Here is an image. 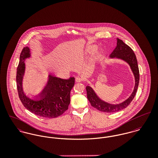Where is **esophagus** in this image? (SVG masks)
<instances>
[{
  "instance_id": "obj_1",
  "label": "esophagus",
  "mask_w": 158,
  "mask_h": 158,
  "mask_svg": "<svg viewBox=\"0 0 158 158\" xmlns=\"http://www.w3.org/2000/svg\"><path fill=\"white\" fill-rule=\"evenodd\" d=\"M75 81L77 83H80V82H81L83 81V79L81 78H80V77H77L76 79H75Z\"/></svg>"
}]
</instances>
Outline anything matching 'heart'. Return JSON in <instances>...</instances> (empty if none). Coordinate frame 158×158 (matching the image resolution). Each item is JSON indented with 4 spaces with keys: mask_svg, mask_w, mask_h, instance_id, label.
I'll list each match as a JSON object with an SVG mask.
<instances>
[{
    "mask_svg": "<svg viewBox=\"0 0 158 158\" xmlns=\"http://www.w3.org/2000/svg\"><path fill=\"white\" fill-rule=\"evenodd\" d=\"M96 48V46L95 45H89L88 47H86V50H85V52L87 53H90L92 52H93ZM95 55H93L92 56V60H94L95 58Z\"/></svg>",
    "mask_w": 158,
    "mask_h": 158,
    "instance_id": "obj_1",
    "label": "heart"
}]
</instances>
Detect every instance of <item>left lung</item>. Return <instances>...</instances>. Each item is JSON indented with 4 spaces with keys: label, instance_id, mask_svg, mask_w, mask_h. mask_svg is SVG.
Masks as SVG:
<instances>
[{
    "label": "left lung",
    "instance_id": "8db88e82",
    "mask_svg": "<svg viewBox=\"0 0 158 158\" xmlns=\"http://www.w3.org/2000/svg\"><path fill=\"white\" fill-rule=\"evenodd\" d=\"M111 58H116L122 60L127 62L133 73L135 80V85L134 90L131 95L124 102L118 104H111L102 100L97 95L90 86L86 87L87 92V97L91 105L98 111L105 113H115L119 111L127 108L133 100L137 90L139 82V70L137 65V61L133 50L130 47L127 45L122 40L117 39V46L110 55Z\"/></svg>",
    "mask_w": 158,
    "mask_h": 158
}]
</instances>
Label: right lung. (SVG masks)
I'll return each instance as SVG.
<instances>
[{
    "mask_svg": "<svg viewBox=\"0 0 158 158\" xmlns=\"http://www.w3.org/2000/svg\"><path fill=\"white\" fill-rule=\"evenodd\" d=\"M31 56L30 49L24 47L19 58L17 68L16 83L19 97L24 107L37 115L55 118L62 115L66 110L70 102V93L75 84V78L62 79L49 74L44 89L34 98H30L23 92V81L25 70L26 59Z\"/></svg>",
    "mask_w": 158,
    "mask_h": 158,
    "instance_id": "add662e5",
    "label": "right lung"
}]
</instances>
